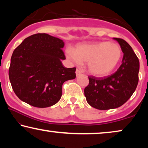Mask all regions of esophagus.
I'll return each mask as SVG.
<instances>
[{"mask_svg":"<svg viewBox=\"0 0 148 148\" xmlns=\"http://www.w3.org/2000/svg\"><path fill=\"white\" fill-rule=\"evenodd\" d=\"M75 73H76V75H77V76H79L81 73H82V72H81V71H80L79 69H77Z\"/></svg>","mask_w":148,"mask_h":148,"instance_id":"obj_1","label":"esophagus"}]
</instances>
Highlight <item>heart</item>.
<instances>
[{
  "label": "heart",
  "mask_w": 148,
  "mask_h": 148,
  "mask_svg": "<svg viewBox=\"0 0 148 148\" xmlns=\"http://www.w3.org/2000/svg\"><path fill=\"white\" fill-rule=\"evenodd\" d=\"M66 56L75 63L87 62L89 72L93 75L104 77L111 73L119 64L122 50L116 43L100 42L79 44L74 50L68 49Z\"/></svg>",
  "instance_id": "heart-1"
}]
</instances>
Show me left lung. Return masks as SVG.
<instances>
[{
  "instance_id": "1",
  "label": "left lung",
  "mask_w": 148,
  "mask_h": 148,
  "mask_svg": "<svg viewBox=\"0 0 148 148\" xmlns=\"http://www.w3.org/2000/svg\"><path fill=\"white\" fill-rule=\"evenodd\" d=\"M114 39L124 53L120 67L114 73L104 78L89 76V84L84 89L87 102L98 110L122 106L132 96L139 82V61L136 54L125 40Z\"/></svg>"
}]
</instances>
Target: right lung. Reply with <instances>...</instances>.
Listing matches in <instances>:
<instances>
[{
	"label": "right lung",
	"mask_w": 148,
	"mask_h": 148,
	"mask_svg": "<svg viewBox=\"0 0 148 148\" xmlns=\"http://www.w3.org/2000/svg\"><path fill=\"white\" fill-rule=\"evenodd\" d=\"M64 43L47 34L26 38L12 54L9 76L12 88L20 100L38 108L57 103L62 86L76 77V68H66L62 48Z\"/></svg>",
	"instance_id": "obj_1"
}]
</instances>
